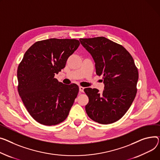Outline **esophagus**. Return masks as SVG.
<instances>
[{"instance_id": "1", "label": "esophagus", "mask_w": 160, "mask_h": 160, "mask_svg": "<svg viewBox=\"0 0 160 160\" xmlns=\"http://www.w3.org/2000/svg\"><path fill=\"white\" fill-rule=\"evenodd\" d=\"M83 90H84V88H83V87H82V86H80V87H79V91H80V92H83Z\"/></svg>"}]
</instances>
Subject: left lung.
Returning a JSON list of instances; mask_svg holds the SVG:
<instances>
[{
	"instance_id": "1",
	"label": "left lung",
	"mask_w": 160,
	"mask_h": 160,
	"mask_svg": "<svg viewBox=\"0 0 160 160\" xmlns=\"http://www.w3.org/2000/svg\"><path fill=\"white\" fill-rule=\"evenodd\" d=\"M80 41L91 53L96 73L103 75L105 83L102 93L97 89H84L89 98L86 111L96 122H116L128 111L137 92L138 71L134 59L123 46L105 37L80 38Z\"/></svg>"
}]
</instances>
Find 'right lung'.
I'll use <instances>...</instances> for the list:
<instances>
[{"label": "right lung", "instance_id": "add662e5", "mask_svg": "<svg viewBox=\"0 0 160 160\" xmlns=\"http://www.w3.org/2000/svg\"><path fill=\"white\" fill-rule=\"evenodd\" d=\"M79 46L77 39L37 41L20 62L18 92L29 114L39 123L55 125L67 118L79 88L75 83L63 84L54 77Z\"/></svg>", "mask_w": 160, "mask_h": 160}]
</instances>
